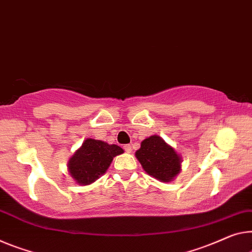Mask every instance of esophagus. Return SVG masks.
Returning <instances> with one entry per match:
<instances>
[{
  "mask_svg": "<svg viewBox=\"0 0 252 252\" xmlns=\"http://www.w3.org/2000/svg\"><path fill=\"white\" fill-rule=\"evenodd\" d=\"M124 150H125L127 153H131V146L129 144H127V145L124 146Z\"/></svg>",
  "mask_w": 252,
  "mask_h": 252,
  "instance_id": "esophagus-1",
  "label": "esophagus"
}]
</instances>
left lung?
Returning <instances> with one entry per match:
<instances>
[{
  "mask_svg": "<svg viewBox=\"0 0 252 252\" xmlns=\"http://www.w3.org/2000/svg\"><path fill=\"white\" fill-rule=\"evenodd\" d=\"M135 157L144 171L161 183H170L181 171L183 158L158 135L145 138Z\"/></svg>",
  "mask_w": 252,
  "mask_h": 252,
  "instance_id": "8db88e82",
  "label": "left lung"
}]
</instances>
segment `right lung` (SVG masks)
Returning <instances> with one entry per match:
<instances>
[{"instance_id": "add662e5", "label": "right lung", "mask_w": 252, "mask_h": 252, "mask_svg": "<svg viewBox=\"0 0 252 252\" xmlns=\"http://www.w3.org/2000/svg\"><path fill=\"white\" fill-rule=\"evenodd\" d=\"M122 153L124 150L121 146L87 138L69 158L67 162L69 176L77 185H91L106 173L114 158Z\"/></svg>"}]
</instances>
